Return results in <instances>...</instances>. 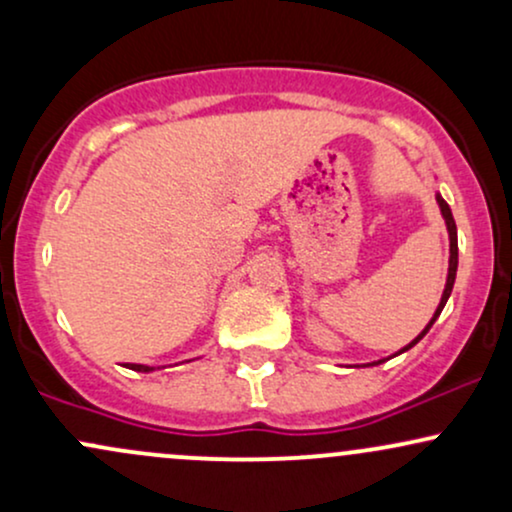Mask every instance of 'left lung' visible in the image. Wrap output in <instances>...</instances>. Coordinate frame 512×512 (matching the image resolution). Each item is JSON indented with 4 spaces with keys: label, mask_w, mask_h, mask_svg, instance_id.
<instances>
[{
    "label": "left lung",
    "mask_w": 512,
    "mask_h": 512,
    "mask_svg": "<svg viewBox=\"0 0 512 512\" xmlns=\"http://www.w3.org/2000/svg\"><path fill=\"white\" fill-rule=\"evenodd\" d=\"M436 202H438V207H440V214H443V219H445V226H448V236H450V267H448V281H445V291H443V296H440V303H438L436 313H433V317H431V322H428V325L424 327V332H421L419 337L414 339V342L404 346L402 351H409L411 346L419 342V339H424V334H426L428 330H431L433 322L438 320L440 310H443L445 303H448V298H450V293H452V286H455V274H457V226H455V219H452V211H450V207H448V202H445V199L440 197V195H436ZM402 351H399V354H402ZM378 363H383V361L368 363V366H378Z\"/></svg>",
    "instance_id": "obj_1"
}]
</instances>
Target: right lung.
<instances>
[{"instance_id": "1", "label": "right lung", "mask_w": 512, "mask_h": 512, "mask_svg": "<svg viewBox=\"0 0 512 512\" xmlns=\"http://www.w3.org/2000/svg\"><path fill=\"white\" fill-rule=\"evenodd\" d=\"M127 368L139 370V373H149V370H154L151 366H142V363H127Z\"/></svg>"}]
</instances>
